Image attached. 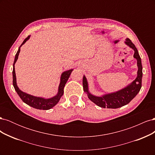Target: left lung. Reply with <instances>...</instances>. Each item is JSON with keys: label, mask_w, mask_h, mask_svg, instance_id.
I'll return each mask as SVG.
<instances>
[{"label": "left lung", "mask_w": 155, "mask_h": 155, "mask_svg": "<svg viewBox=\"0 0 155 155\" xmlns=\"http://www.w3.org/2000/svg\"><path fill=\"white\" fill-rule=\"evenodd\" d=\"M125 41V45L134 50V58L137 60V66L138 68L137 72V77L132 83L118 91L106 94L101 96H96L92 95L89 92L87 78L85 76H83V91L87 94L89 100L100 107L108 108V109H117V108H120L128 104L138 94V93L140 91V88L142 87V79L143 74L141 58L140 57L137 48H136L135 45L131 42V41L129 38H127Z\"/></svg>", "instance_id": "obj_1"}]
</instances>
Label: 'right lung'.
Returning a JSON list of instances; mask_svg holds the SVG:
<instances>
[{
    "label": "right lung",
    "instance_id": "obj_1",
    "mask_svg": "<svg viewBox=\"0 0 155 155\" xmlns=\"http://www.w3.org/2000/svg\"><path fill=\"white\" fill-rule=\"evenodd\" d=\"M30 35H28V37H26V38L24 40L23 43L20 46V47L18 48L17 52L15 55V60H14V63L13 65V72H12L13 73V85L14 87V88H15V91L17 92V94L19 96L21 99L22 100L23 102H25V104L37 109L48 110L54 107L60 100V98L61 97V96H63L64 93L63 89L65 86V84H66V83L67 82L73 69L67 70V71H64V72L62 73L61 76V79H60L61 81H60V83L58 88V94L52 97L46 99V98H44V97H37V96L28 94L21 91L17 85L16 75H15V64L18 59V55H19L20 51H21V47L30 39Z\"/></svg>",
    "mask_w": 155,
    "mask_h": 155
}]
</instances>
